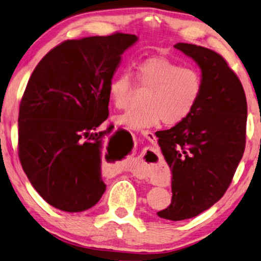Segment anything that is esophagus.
<instances>
[{"instance_id":"1","label":"esophagus","mask_w":261,"mask_h":261,"mask_svg":"<svg viewBox=\"0 0 261 261\" xmlns=\"http://www.w3.org/2000/svg\"><path fill=\"white\" fill-rule=\"evenodd\" d=\"M140 134H142L144 137H145L147 140H150V142H155V135L153 134L152 131H148V130H142V132H140Z\"/></svg>"}]
</instances>
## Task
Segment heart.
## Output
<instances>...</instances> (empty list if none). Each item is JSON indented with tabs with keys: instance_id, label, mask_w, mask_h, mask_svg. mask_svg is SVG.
<instances>
[{
	"instance_id": "obj_1",
	"label": "heart",
	"mask_w": 261,
	"mask_h": 261,
	"mask_svg": "<svg viewBox=\"0 0 261 261\" xmlns=\"http://www.w3.org/2000/svg\"><path fill=\"white\" fill-rule=\"evenodd\" d=\"M136 81L140 89L148 90L144 100L146 107L119 115L116 121L123 125L143 129L164 121L173 126L187 119L200 101L203 81L200 72L190 66L165 57H151L136 66ZM136 85L129 73L113 77L108 96L117 109L131 105Z\"/></svg>"
}]
</instances>
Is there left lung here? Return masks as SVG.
Instances as JSON below:
<instances>
[{"mask_svg":"<svg viewBox=\"0 0 261 261\" xmlns=\"http://www.w3.org/2000/svg\"><path fill=\"white\" fill-rule=\"evenodd\" d=\"M202 71L203 90L192 115L160 131L158 143L172 171V202L158 216L169 221L195 217L224 195L246 143L247 103L242 82L213 49L177 43Z\"/></svg>","mask_w":261,"mask_h":261,"instance_id":"1","label":"left lung"}]
</instances>
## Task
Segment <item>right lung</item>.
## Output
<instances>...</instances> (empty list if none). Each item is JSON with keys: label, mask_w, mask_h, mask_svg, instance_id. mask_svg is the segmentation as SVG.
Masks as SVG:
<instances>
[{"label": "right lung", "mask_w": 261, "mask_h": 261, "mask_svg": "<svg viewBox=\"0 0 261 261\" xmlns=\"http://www.w3.org/2000/svg\"><path fill=\"white\" fill-rule=\"evenodd\" d=\"M135 35L66 40L36 66L19 105L18 156L37 193L57 209L80 213L100 201L109 116L108 87Z\"/></svg>", "instance_id": "1"}]
</instances>
